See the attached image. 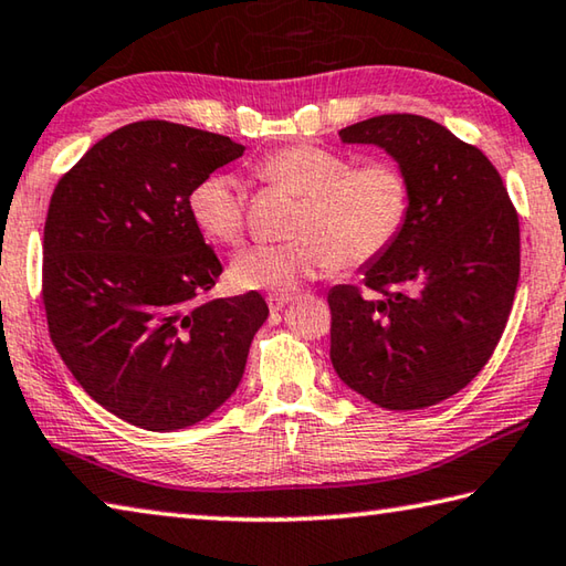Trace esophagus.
<instances>
[{"label":"esophagus","mask_w":566,"mask_h":566,"mask_svg":"<svg viewBox=\"0 0 566 566\" xmlns=\"http://www.w3.org/2000/svg\"><path fill=\"white\" fill-rule=\"evenodd\" d=\"M290 302H292V294H270V296H266V304H270L272 312L284 310V306Z\"/></svg>","instance_id":"1"}]
</instances>
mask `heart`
Returning <instances> with one entry per match:
<instances>
[{"instance_id":"heart-1","label":"heart","mask_w":566,"mask_h":566,"mask_svg":"<svg viewBox=\"0 0 566 566\" xmlns=\"http://www.w3.org/2000/svg\"><path fill=\"white\" fill-rule=\"evenodd\" d=\"M260 178L292 192L296 210L290 242L256 244L232 264L240 290L292 294L304 280L334 266L358 270L384 256L408 220L410 182L396 160L358 163L342 150L290 146L266 156ZM190 212L198 228L220 244H240L248 228L244 188L232 176L195 185Z\"/></svg>"}]
</instances>
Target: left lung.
Instances as JSON below:
<instances>
[{
  "label": "left lung",
  "instance_id": "left-lung-1",
  "mask_svg": "<svg viewBox=\"0 0 566 566\" xmlns=\"http://www.w3.org/2000/svg\"><path fill=\"white\" fill-rule=\"evenodd\" d=\"M406 170L408 220L354 284L328 292L332 364L342 381L388 410L458 394L490 361L520 282V220L485 153L440 123L386 113L338 130Z\"/></svg>",
  "mask_w": 566,
  "mask_h": 566
}]
</instances>
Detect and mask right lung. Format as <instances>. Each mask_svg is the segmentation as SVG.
<instances>
[{
	"label": "right lung",
	"instance_id": "right-lung-1",
	"mask_svg": "<svg viewBox=\"0 0 566 566\" xmlns=\"http://www.w3.org/2000/svg\"><path fill=\"white\" fill-rule=\"evenodd\" d=\"M244 146L170 120L101 138L51 195L41 302L61 361L130 426L180 430L228 400L270 306L205 302L222 264L190 212L195 185Z\"/></svg>",
	"mask_w": 566,
	"mask_h": 566
}]
</instances>
